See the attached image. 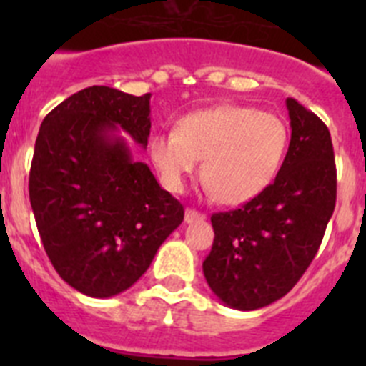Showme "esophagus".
<instances>
[{
  "mask_svg": "<svg viewBox=\"0 0 366 366\" xmlns=\"http://www.w3.org/2000/svg\"><path fill=\"white\" fill-rule=\"evenodd\" d=\"M205 219V214L196 209H187L185 211V222L187 223H194V222H203Z\"/></svg>",
  "mask_w": 366,
  "mask_h": 366,
  "instance_id": "obj_1",
  "label": "esophagus"
}]
</instances>
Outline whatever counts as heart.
<instances>
[{"label": "heart", "mask_w": 366, "mask_h": 366, "mask_svg": "<svg viewBox=\"0 0 366 366\" xmlns=\"http://www.w3.org/2000/svg\"><path fill=\"white\" fill-rule=\"evenodd\" d=\"M148 150L167 189L179 192L203 159L202 179L214 199L240 205L279 174L287 126L279 115L249 106H212L183 115L176 130L152 135Z\"/></svg>", "instance_id": "b5f03b06"}]
</instances>
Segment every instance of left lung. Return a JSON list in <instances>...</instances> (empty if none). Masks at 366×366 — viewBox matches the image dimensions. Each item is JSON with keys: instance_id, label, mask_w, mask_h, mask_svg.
I'll return each instance as SVG.
<instances>
[{"instance_id": "obj_1", "label": "left lung", "mask_w": 366, "mask_h": 366, "mask_svg": "<svg viewBox=\"0 0 366 366\" xmlns=\"http://www.w3.org/2000/svg\"><path fill=\"white\" fill-rule=\"evenodd\" d=\"M286 106L292 141L273 183L240 209L211 216L214 242L203 273L214 295L236 310L264 308L299 282L335 209L328 128L295 99Z\"/></svg>"}]
</instances>
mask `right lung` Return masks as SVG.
I'll list each match as a JSON object with an SVG mask.
<instances>
[{"mask_svg": "<svg viewBox=\"0 0 366 366\" xmlns=\"http://www.w3.org/2000/svg\"><path fill=\"white\" fill-rule=\"evenodd\" d=\"M150 126V93L92 86L47 113L38 132L29 174L38 232L56 273L87 297L137 282L185 216L113 134L121 128L147 147Z\"/></svg>", "mask_w": 366, "mask_h": 366, "instance_id": "obj_1", "label": "right lung"}]
</instances>
